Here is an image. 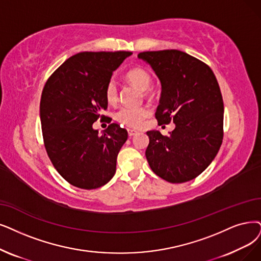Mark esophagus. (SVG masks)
<instances>
[{"label":"esophagus","instance_id":"esophagus-1","mask_svg":"<svg viewBox=\"0 0 261 261\" xmlns=\"http://www.w3.org/2000/svg\"><path fill=\"white\" fill-rule=\"evenodd\" d=\"M137 133H138V132L135 130V129H128V136L132 137V136H134V135H136Z\"/></svg>","mask_w":261,"mask_h":261}]
</instances>
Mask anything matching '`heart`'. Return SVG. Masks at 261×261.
Instances as JSON below:
<instances>
[{"label":"heart","mask_w":261,"mask_h":261,"mask_svg":"<svg viewBox=\"0 0 261 261\" xmlns=\"http://www.w3.org/2000/svg\"><path fill=\"white\" fill-rule=\"evenodd\" d=\"M126 78L133 86L141 91L149 90L152 83V78L149 71L142 67H135L128 70ZM105 96L109 102L117 101L119 96V89L114 79H110L107 82L105 88ZM149 114L150 109L148 107L123 106L114 113V119L128 127H138Z\"/></svg>","instance_id":"obj_1"}]
</instances>
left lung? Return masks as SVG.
I'll list each match as a JSON object with an SVG mask.
<instances>
[{"mask_svg":"<svg viewBox=\"0 0 261 261\" xmlns=\"http://www.w3.org/2000/svg\"><path fill=\"white\" fill-rule=\"evenodd\" d=\"M162 85L155 118L159 125L175 124L169 136L147 132L145 156L151 169L170 183L195 179L206 169L224 136V102L212 69L180 50L140 52Z\"/></svg>","mask_w":261,"mask_h":261,"instance_id":"8db88e82","label":"left lung"}]
</instances>
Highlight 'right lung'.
<instances>
[{
  "label": "right lung",
  "instance_id": "add662e5",
  "mask_svg": "<svg viewBox=\"0 0 261 261\" xmlns=\"http://www.w3.org/2000/svg\"><path fill=\"white\" fill-rule=\"evenodd\" d=\"M132 52H80L67 59L47 80L39 114L45 148L68 183L94 190L116 173L117 158L127 130L111 123L100 134L93 123L106 110L105 88L113 71Z\"/></svg>",
  "mask_w": 261,
  "mask_h": 261
}]
</instances>
